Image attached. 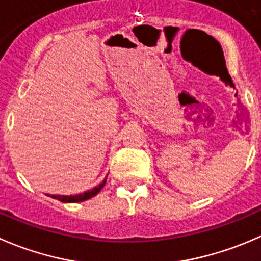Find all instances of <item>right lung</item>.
<instances>
[{"label": "right lung", "mask_w": 261, "mask_h": 261, "mask_svg": "<svg viewBox=\"0 0 261 261\" xmlns=\"http://www.w3.org/2000/svg\"><path fill=\"white\" fill-rule=\"evenodd\" d=\"M105 185H106V178H105V181H103L102 184L98 185L97 187H94V189H92V190H88V191L83 192V194L70 195V196H66V195H50V198L57 199V200L62 201V203H80V201H85V200H88V199L95 196V195H97L98 192L102 190V187L105 186Z\"/></svg>", "instance_id": "obj_1"}]
</instances>
